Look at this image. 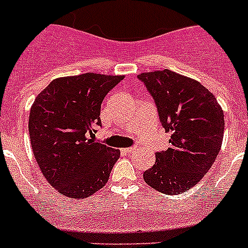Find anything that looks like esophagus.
Instances as JSON below:
<instances>
[{"instance_id": "34e87169", "label": "esophagus", "mask_w": 248, "mask_h": 248, "mask_svg": "<svg viewBox=\"0 0 248 248\" xmlns=\"http://www.w3.org/2000/svg\"><path fill=\"white\" fill-rule=\"evenodd\" d=\"M134 149L135 148H125V149H123V151H124V153H133Z\"/></svg>"}]
</instances>
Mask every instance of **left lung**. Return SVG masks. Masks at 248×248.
I'll return each mask as SVG.
<instances>
[{"label":"left lung","instance_id":"left-lung-1","mask_svg":"<svg viewBox=\"0 0 248 248\" xmlns=\"http://www.w3.org/2000/svg\"><path fill=\"white\" fill-rule=\"evenodd\" d=\"M138 78L154 99L161 125L171 133L170 148L156 153L144 180L166 195L187 191L210 170L220 151L222 109L201 83L169 69L141 73Z\"/></svg>","mask_w":248,"mask_h":248}]
</instances>
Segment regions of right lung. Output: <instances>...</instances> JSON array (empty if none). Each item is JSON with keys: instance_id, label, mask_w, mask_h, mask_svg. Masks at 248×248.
Instances as JSON below:
<instances>
[{"instance_id": "add662e5", "label": "right lung", "mask_w": 248, "mask_h": 248, "mask_svg": "<svg viewBox=\"0 0 248 248\" xmlns=\"http://www.w3.org/2000/svg\"><path fill=\"white\" fill-rule=\"evenodd\" d=\"M123 76L84 73L52 80L34 99L28 131L43 176L59 194L88 198L108 183L120 151L94 141L100 107Z\"/></svg>"}]
</instances>
